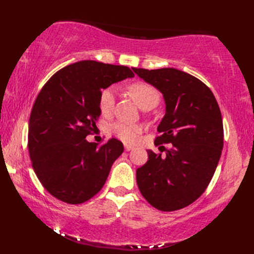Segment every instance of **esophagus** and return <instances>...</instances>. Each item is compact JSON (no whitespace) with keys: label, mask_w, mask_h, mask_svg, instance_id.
Masks as SVG:
<instances>
[{"label":"esophagus","mask_w":254,"mask_h":254,"mask_svg":"<svg viewBox=\"0 0 254 254\" xmlns=\"http://www.w3.org/2000/svg\"><path fill=\"white\" fill-rule=\"evenodd\" d=\"M133 147L130 146V144H125V150L126 151H130V150H132Z\"/></svg>","instance_id":"1"}]
</instances>
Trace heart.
<instances>
[{
  "label": "heart",
  "mask_w": 254,
  "mask_h": 254,
  "mask_svg": "<svg viewBox=\"0 0 254 254\" xmlns=\"http://www.w3.org/2000/svg\"><path fill=\"white\" fill-rule=\"evenodd\" d=\"M129 92L142 110H151L158 105L160 101V93L156 87L148 83H143V82H138V83H133L129 86ZM115 100L116 93L114 87H107L101 93L98 105H100L103 115L112 114L114 105H115ZM112 131L116 137L124 141L134 142L141 132V127L126 123H116L115 125H113Z\"/></svg>",
  "instance_id": "b5f03b06"
}]
</instances>
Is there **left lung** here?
I'll return each mask as SVG.
<instances>
[{"mask_svg":"<svg viewBox=\"0 0 254 254\" xmlns=\"http://www.w3.org/2000/svg\"><path fill=\"white\" fill-rule=\"evenodd\" d=\"M132 70L164 98L154 143H172L164 157L148 150L149 160L136 172L138 188L159 210L184 208L205 192L219 162L224 127L218 103L208 86L184 71Z\"/></svg>","mask_w":254,"mask_h":254,"instance_id":"left-lung-1","label":"left lung"}]
</instances>
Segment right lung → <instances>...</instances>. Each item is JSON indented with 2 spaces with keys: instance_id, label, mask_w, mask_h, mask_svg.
<instances>
[{
  "instance_id": "1",
  "label": "right lung",
  "mask_w": 254,
  "mask_h": 254,
  "mask_svg": "<svg viewBox=\"0 0 254 254\" xmlns=\"http://www.w3.org/2000/svg\"><path fill=\"white\" fill-rule=\"evenodd\" d=\"M132 76L128 66L83 60L56 72L39 92L29 117L28 150L36 175L54 197L81 204L105 184L123 143L112 138L97 148L85 138L101 115L102 91Z\"/></svg>"
}]
</instances>
